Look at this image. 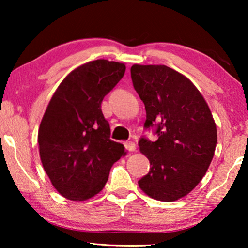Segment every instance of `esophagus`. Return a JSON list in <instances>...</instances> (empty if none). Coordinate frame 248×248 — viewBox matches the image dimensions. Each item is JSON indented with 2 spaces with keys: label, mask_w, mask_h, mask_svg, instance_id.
I'll return each instance as SVG.
<instances>
[{
  "label": "esophagus",
  "mask_w": 248,
  "mask_h": 248,
  "mask_svg": "<svg viewBox=\"0 0 248 248\" xmlns=\"http://www.w3.org/2000/svg\"><path fill=\"white\" fill-rule=\"evenodd\" d=\"M125 148H126V150H128V151H135V149H137V147H135V143L132 141L125 142Z\"/></svg>",
  "instance_id": "1"
}]
</instances>
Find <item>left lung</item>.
Masks as SVG:
<instances>
[{"mask_svg": "<svg viewBox=\"0 0 248 248\" xmlns=\"http://www.w3.org/2000/svg\"><path fill=\"white\" fill-rule=\"evenodd\" d=\"M132 82L147 111L144 127H155L158 140L139 141L150 170L139 181L158 201L184 198L205 175L217 145L210 108L191 80L166 65L131 67Z\"/></svg>", "mask_w": 248, "mask_h": 248, "instance_id": "obj_1", "label": "left lung"}]
</instances>
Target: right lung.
Segmentation results:
<instances>
[{"mask_svg":"<svg viewBox=\"0 0 248 248\" xmlns=\"http://www.w3.org/2000/svg\"><path fill=\"white\" fill-rule=\"evenodd\" d=\"M125 64L96 60L67 74L54 93L38 130L43 167L56 191L86 201L107 183L109 170L125 155L110 140L101 111L104 97L125 73Z\"/></svg>","mask_w":248,"mask_h":248,"instance_id":"add662e5","label":"right lung"}]
</instances>
